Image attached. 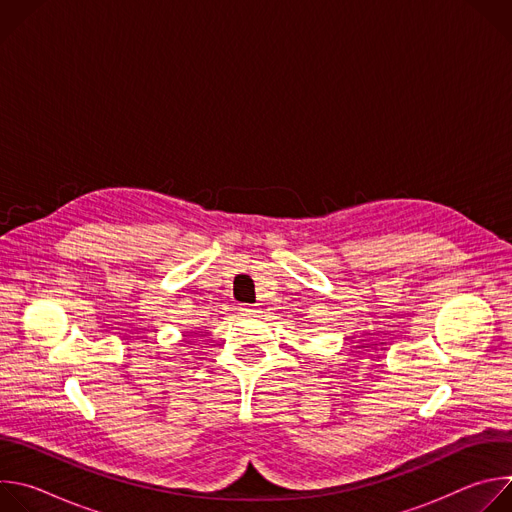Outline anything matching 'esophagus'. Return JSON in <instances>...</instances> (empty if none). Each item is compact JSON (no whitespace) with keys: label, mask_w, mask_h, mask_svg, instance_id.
Masks as SVG:
<instances>
[{"label":"esophagus","mask_w":512,"mask_h":512,"mask_svg":"<svg viewBox=\"0 0 512 512\" xmlns=\"http://www.w3.org/2000/svg\"><path fill=\"white\" fill-rule=\"evenodd\" d=\"M239 312H241L243 316H255L259 310H257V306H253V304H239Z\"/></svg>","instance_id":"obj_1"}]
</instances>
